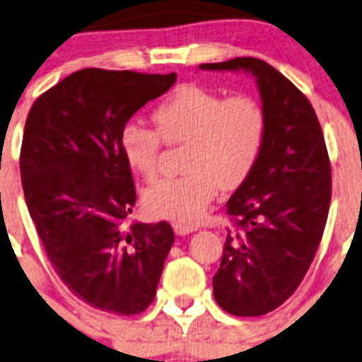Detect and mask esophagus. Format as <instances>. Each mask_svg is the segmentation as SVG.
<instances>
[{
  "label": "esophagus",
  "instance_id": "34e87169",
  "mask_svg": "<svg viewBox=\"0 0 362 362\" xmlns=\"http://www.w3.org/2000/svg\"><path fill=\"white\" fill-rule=\"evenodd\" d=\"M173 229H175V233H177V235H180V236L191 235V233L198 231V228H196L194 224H185V222H175Z\"/></svg>",
  "mask_w": 362,
  "mask_h": 362
}]
</instances>
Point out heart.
<instances>
[{
  "instance_id": "obj_1",
  "label": "heart",
  "mask_w": 362,
  "mask_h": 362,
  "mask_svg": "<svg viewBox=\"0 0 362 362\" xmlns=\"http://www.w3.org/2000/svg\"><path fill=\"white\" fill-rule=\"evenodd\" d=\"M156 131L129 122L120 131V151L133 173L158 175L160 140L185 145L182 177L152 185L144 196L151 215L196 222L217 189H235L257 164L268 133L266 110L249 94L226 98L202 86L177 87L152 112Z\"/></svg>"
}]
</instances>
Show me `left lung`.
I'll return each instance as SVG.
<instances>
[{"instance_id": "left-lung-1", "label": "left lung", "mask_w": 362, "mask_h": 362, "mask_svg": "<svg viewBox=\"0 0 362 362\" xmlns=\"http://www.w3.org/2000/svg\"><path fill=\"white\" fill-rule=\"evenodd\" d=\"M247 71L268 117L264 148L228 202V229L214 296L236 317H257L291 298L308 272L326 228L331 164L312 103L289 78L255 57L199 64Z\"/></svg>"}]
</instances>
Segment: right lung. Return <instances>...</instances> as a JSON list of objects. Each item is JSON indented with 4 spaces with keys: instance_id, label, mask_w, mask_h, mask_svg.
I'll list each match as a JSON object with an SVG mask.
<instances>
[{
    "instance_id": "obj_1",
    "label": "right lung",
    "mask_w": 362,
    "mask_h": 362,
    "mask_svg": "<svg viewBox=\"0 0 362 362\" xmlns=\"http://www.w3.org/2000/svg\"><path fill=\"white\" fill-rule=\"evenodd\" d=\"M175 80V73L80 69L43 93L25 120L21 177L29 215L59 279L103 312H144L175 242L164 221L126 224L136 191L119 144L127 120Z\"/></svg>"
}]
</instances>
